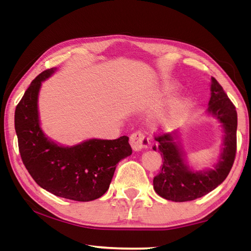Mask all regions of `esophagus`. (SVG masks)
I'll return each mask as SVG.
<instances>
[{"label":"esophagus","mask_w":251,"mask_h":251,"mask_svg":"<svg viewBox=\"0 0 251 251\" xmlns=\"http://www.w3.org/2000/svg\"><path fill=\"white\" fill-rule=\"evenodd\" d=\"M129 143L131 147H133V150L136 151L145 150V148L150 146V139H148L141 130L135 131V133L130 135Z\"/></svg>","instance_id":"34e87169"}]
</instances>
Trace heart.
<instances>
[{"mask_svg": "<svg viewBox=\"0 0 251 251\" xmlns=\"http://www.w3.org/2000/svg\"><path fill=\"white\" fill-rule=\"evenodd\" d=\"M185 108V103L181 100H174L171 105V116L172 118H175L179 116L182 110Z\"/></svg>", "mask_w": 251, "mask_h": 251, "instance_id": "b5f03b06", "label": "heart"}]
</instances>
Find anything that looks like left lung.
Instances as JSON below:
<instances>
[{"label": "left lung", "mask_w": 251, "mask_h": 251, "mask_svg": "<svg viewBox=\"0 0 251 251\" xmlns=\"http://www.w3.org/2000/svg\"><path fill=\"white\" fill-rule=\"evenodd\" d=\"M211 96L208 112L216 116L225 129L224 151L215 169L192 172L182 158L173 134L155 135L152 150L163 157V166L154 177L155 192L167 201H189L205 196L226 179L233 165L237 151V112L217 79L211 77ZM175 134V133H174Z\"/></svg>", "instance_id": "8db88e82"}]
</instances>
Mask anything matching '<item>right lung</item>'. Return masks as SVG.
Masks as SVG:
<instances>
[{
  "label": "right lung",
  "instance_id": "1",
  "mask_svg": "<svg viewBox=\"0 0 251 251\" xmlns=\"http://www.w3.org/2000/svg\"><path fill=\"white\" fill-rule=\"evenodd\" d=\"M54 71L46 70L36 76L15 108L21 158L36 184L55 196L94 201L107 192L118 161L133 151L129 138L90 139L73 147L58 146L46 138L40 128L37 96L42 82Z\"/></svg>",
  "mask_w": 251,
  "mask_h": 251
}]
</instances>
